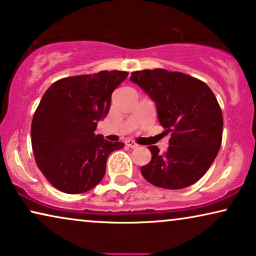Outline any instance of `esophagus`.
Wrapping results in <instances>:
<instances>
[{
	"label": "esophagus",
	"mask_w": 256,
	"mask_h": 256,
	"mask_svg": "<svg viewBox=\"0 0 256 256\" xmlns=\"http://www.w3.org/2000/svg\"><path fill=\"white\" fill-rule=\"evenodd\" d=\"M124 144L130 146V148H138V143H136L135 141H132V140H126Z\"/></svg>",
	"instance_id": "1"
}]
</instances>
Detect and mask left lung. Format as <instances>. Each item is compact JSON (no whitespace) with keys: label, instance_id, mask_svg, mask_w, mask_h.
<instances>
[{"label":"left lung","instance_id":"8db88e82","mask_svg":"<svg viewBox=\"0 0 256 256\" xmlns=\"http://www.w3.org/2000/svg\"><path fill=\"white\" fill-rule=\"evenodd\" d=\"M130 82L155 102L160 126L171 132L164 154L148 146L152 160L141 168L142 176L163 188L190 186L210 169L222 146L224 121L216 98L200 80L163 68L132 72Z\"/></svg>","mask_w":256,"mask_h":256}]
</instances>
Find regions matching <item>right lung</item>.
Segmentation results:
<instances>
[{"label":"right lung","mask_w":256,"mask_h":256,"mask_svg":"<svg viewBox=\"0 0 256 256\" xmlns=\"http://www.w3.org/2000/svg\"><path fill=\"white\" fill-rule=\"evenodd\" d=\"M124 71H101L70 76L48 87L34 112L31 144L42 174L65 194H84L100 183L108 156L124 148L96 135L106 118L114 90Z\"/></svg>","instance_id":"add662e5"}]
</instances>
